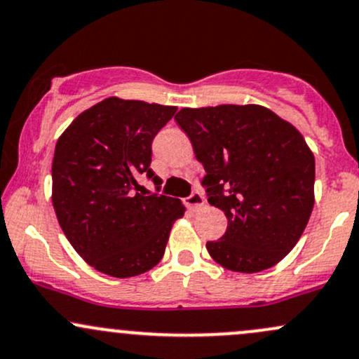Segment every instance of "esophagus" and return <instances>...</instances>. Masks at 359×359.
I'll return each mask as SVG.
<instances>
[{
	"label": "esophagus",
	"instance_id": "esophagus-1",
	"mask_svg": "<svg viewBox=\"0 0 359 359\" xmlns=\"http://www.w3.org/2000/svg\"><path fill=\"white\" fill-rule=\"evenodd\" d=\"M204 203H205L204 196L199 191H194L191 196L185 199V205H187L189 209H192V211H197L199 208H203Z\"/></svg>",
	"mask_w": 359,
	"mask_h": 359
}]
</instances>
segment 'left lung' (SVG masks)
Masks as SVG:
<instances>
[{"instance_id": "8db88e82", "label": "left lung", "mask_w": 359, "mask_h": 359, "mask_svg": "<svg viewBox=\"0 0 359 359\" xmlns=\"http://www.w3.org/2000/svg\"><path fill=\"white\" fill-rule=\"evenodd\" d=\"M175 121L203 163L209 204L228 217L209 255L224 269L257 273L297 245L314 208L316 162L290 123L258 104L184 108Z\"/></svg>"}]
</instances>
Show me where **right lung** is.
Returning <instances> with one entry per match:
<instances>
[{
  "label": "right lung",
  "instance_id": "right-lung-1",
  "mask_svg": "<svg viewBox=\"0 0 359 359\" xmlns=\"http://www.w3.org/2000/svg\"><path fill=\"white\" fill-rule=\"evenodd\" d=\"M175 106L118 97L81 113L62 133L52 162V203L74 250L90 266L116 278L154 269L165 253L180 199L138 184L150 168L151 142Z\"/></svg>",
  "mask_w": 359,
  "mask_h": 359
}]
</instances>
